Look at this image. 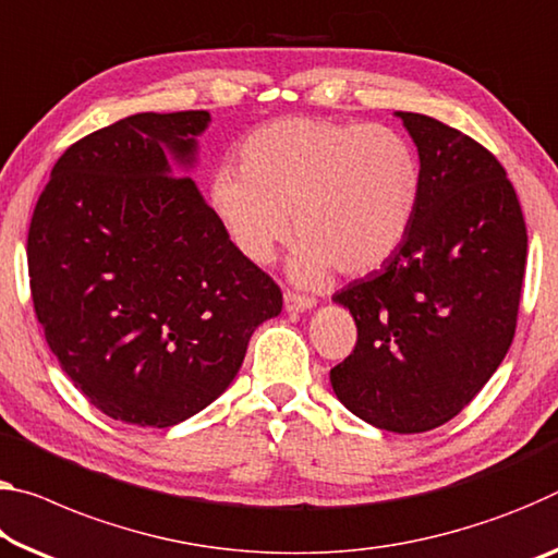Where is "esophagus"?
<instances>
[{
	"label": "esophagus",
	"instance_id": "esophagus-1",
	"mask_svg": "<svg viewBox=\"0 0 558 558\" xmlns=\"http://www.w3.org/2000/svg\"><path fill=\"white\" fill-rule=\"evenodd\" d=\"M282 303H286V311L303 313V311H311V307H315L317 300L311 295H300V293H293V290H288V293L282 295Z\"/></svg>",
	"mask_w": 558,
	"mask_h": 558
}]
</instances>
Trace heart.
<instances>
[{
    "label": "heart",
    "mask_w": 558,
    "mask_h": 558,
    "mask_svg": "<svg viewBox=\"0 0 558 558\" xmlns=\"http://www.w3.org/2000/svg\"><path fill=\"white\" fill-rule=\"evenodd\" d=\"M422 193V166L400 131L290 117L255 129L241 168L220 166L210 206L238 251L268 265L293 233V276H365L400 251Z\"/></svg>",
    "instance_id": "b5f03b06"
}]
</instances>
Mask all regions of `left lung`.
Returning a JSON list of instances; mask_svg holds the SVG:
<instances>
[{
    "label": "left lung",
    "instance_id": "left-lung-1",
    "mask_svg": "<svg viewBox=\"0 0 558 558\" xmlns=\"http://www.w3.org/2000/svg\"><path fill=\"white\" fill-rule=\"evenodd\" d=\"M397 117L420 154V206L383 270L332 295L357 342L330 383L360 420L417 435L457 417L507 355L526 223L497 156L424 113Z\"/></svg>",
    "mask_w": 558,
    "mask_h": 558
}]
</instances>
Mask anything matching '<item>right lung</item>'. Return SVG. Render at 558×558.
<instances>
[{
    "label": "right lung",
    "instance_id": "right-lung-1",
    "mask_svg": "<svg viewBox=\"0 0 558 558\" xmlns=\"http://www.w3.org/2000/svg\"><path fill=\"white\" fill-rule=\"evenodd\" d=\"M208 111L136 113L78 138L34 208L26 263L51 352L106 417L171 427L228 390L282 293L191 175Z\"/></svg>",
    "mask_w": 558,
    "mask_h": 558
}]
</instances>
